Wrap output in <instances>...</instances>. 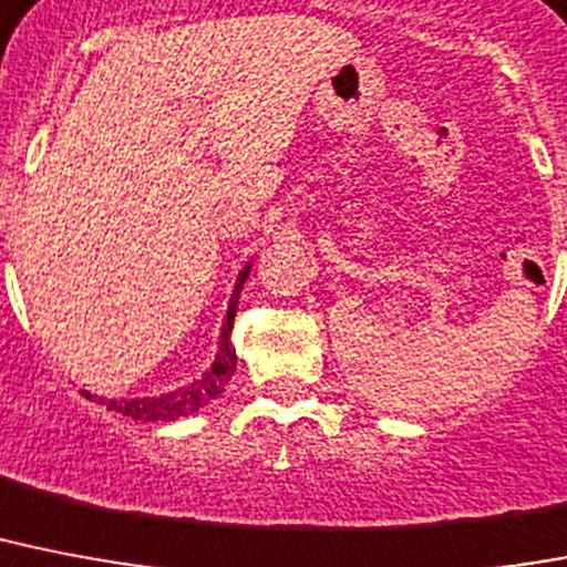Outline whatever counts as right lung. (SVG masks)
I'll list each match as a JSON object with an SVG mask.
<instances>
[{"label":"right lung","mask_w":567,"mask_h":567,"mask_svg":"<svg viewBox=\"0 0 567 567\" xmlns=\"http://www.w3.org/2000/svg\"><path fill=\"white\" fill-rule=\"evenodd\" d=\"M250 261L244 265V270L238 274L236 288H233V299H229L227 317H224V326H220V338H218V352H215V361H212L209 370L195 379L192 384H183L177 390H168V393L159 395H142V399H104V395H92L90 390H81V395L92 399V402L104 404L107 411H116L122 416L140 419V422H174V419L192 416L200 408L212 402V399H218L224 393V388L233 379V372H236V349H233V320H236L238 311V293H241L244 282H247V276H250Z\"/></svg>","instance_id":"1"}]
</instances>
